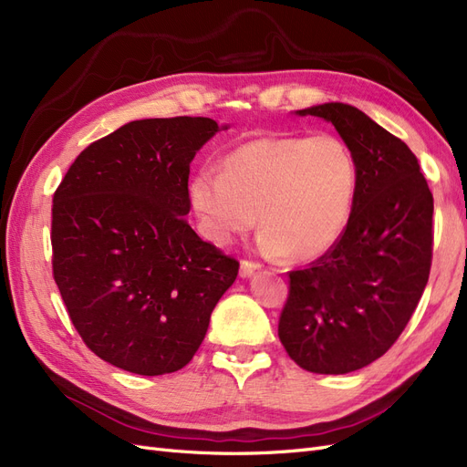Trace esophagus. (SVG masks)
<instances>
[{"label": "esophagus", "mask_w": 467, "mask_h": 467, "mask_svg": "<svg viewBox=\"0 0 467 467\" xmlns=\"http://www.w3.org/2000/svg\"><path fill=\"white\" fill-rule=\"evenodd\" d=\"M259 268H261V263L244 259V261H242V266H239V275H242L244 278H247V276H251L253 273H257Z\"/></svg>", "instance_id": "34e87169"}]
</instances>
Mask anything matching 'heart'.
Wrapping results in <instances>:
<instances>
[{
  "label": "heart",
  "mask_w": 467,
  "mask_h": 467,
  "mask_svg": "<svg viewBox=\"0 0 467 467\" xmlns=\"http://www.w3.org/2000/svg\"><path fill=\"white\" fill-rule=\"evenodd\" d=\"M358 187L355 155L338 136H263L237 146L223 169L204 165L189 185L201 232L223 245L263 225L261 244L290 261L325 255L341 239Z\"/></svg>",
  "instance_id": "heart-1"
}]
</instances>
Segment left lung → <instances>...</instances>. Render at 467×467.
<instances>
[{"label": "left lung", "instance_id": "obj_1", "mask_svg": "<svg viewBox=\"0 0 467 467\" xmlns=\"http://www.w3.org/2000/svg\"><path fill=\"white\" fill-rule=\"evenodd\" d=\"M329 120L355 155L358 187L341 239L288 273L278 337L314 374L364 368L393 347L411 319L432 263V192L415 153L357 107L298 110Z\"/></svg>", "mask_w": 467, "mask_h": 467}]
</instances>
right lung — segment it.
I'll use <instances>...</instances> for the list:
<instances>
[{"instance_id":"obj_1","label":"right lung","mask_w":467,"mask_h":467,"mask_svg":"<svg viewBox=\"0 0 467 467\" xmlns=\"http://www.w3.org/2000/svg\"><path fill=\"white\" fill-rule=\"evenodd\" d=\"M218 132L204 117L146 119L83 150L52 199V275L99 358L160 376L187 366L239 261L187 222L194 153Z\"/></svg>"}]
</instances>
